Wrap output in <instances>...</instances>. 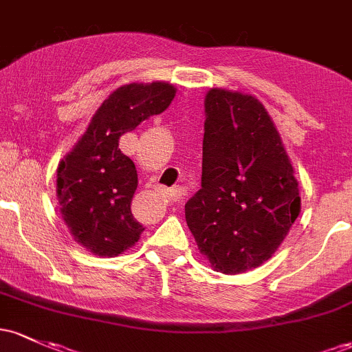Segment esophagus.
Segmentation results:
<instances>
[{
    "label": "esophagus",
    "instance_id": "esophagus-1",
    "mask_svg": "<svg viewBox=\"0 0 352 352\" xmlns=\"http://www.w3.org/2000/svg\"><path fill=\"white\" fill-rule=\"evenodd\" d=\"M167 197L172 202H179L180 200V192L177 188H167Z\"/></svg>",
    "mask_w": 352,
    "mask_h": 352
}]
</instances>
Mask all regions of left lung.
<instances>
[{"label":"left lung","mask_w":352,"mask_h":352,"mask_svg":"<svg viewBox=\"0 0 352 352\" xmlns=\"http://www.w3.org/2000/svg\"><path fill=\"white\" fill-rule=\"evenodd\" d=\"M202 188L185 220L215 270L241 274L279 249L300 212L291 160L264 105L212 88L206 96Z\"/></svg>","instance_id":"1"}]
</instances>
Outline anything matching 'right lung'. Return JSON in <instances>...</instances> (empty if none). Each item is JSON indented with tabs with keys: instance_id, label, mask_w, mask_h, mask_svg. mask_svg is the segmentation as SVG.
Listing matches in <instances>:
<instances>
[{
	"instance_id": "add662e5",
	"label": "right lung",
	"mask_w": 352,
	"mask_h": 352,
	"mask_svg": "<svg viewBox=\"0 0 352 352\" xmlns=\"http://www.w3.org/2000/svg\"><path fill=\"white\" fill-rule=\"evenodd\" d=\"M173 96L175 88L162 82L117 88L58 167L61 217L75 241L95 256H118L145 230L130 208L138 185L137 168L118 142L144 120L167 110Z\"/></svg>"
}]
</instances>
